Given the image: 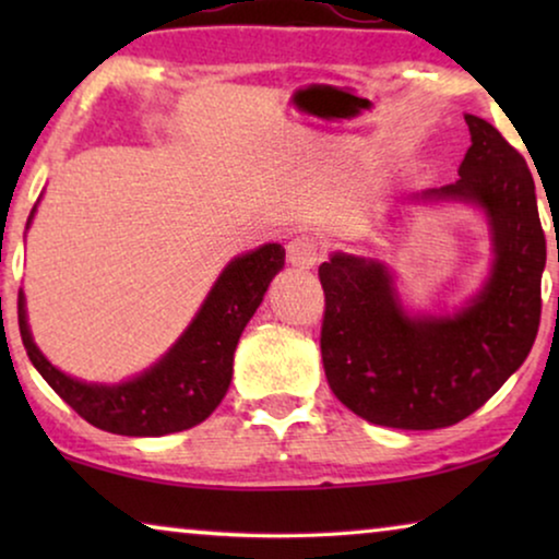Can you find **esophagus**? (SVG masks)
I'll use <instances>...</instances> for the list:
<instances>
[{
	"label": "esophagus",
	"mask_w": 559,
	"mask_h": 559,
	"mask_svg": "<svg viewBox=\"0 0 559 559\" xmlns=\"http://www.w3.org/2000/svg\"><path fill=\"white\" fill-rule=\"evenodd\" d=\"M323 257V243H320L316 236H295L293 241L287 243V259L289 264L300 266V270H312Z\"/></svg>",
	"instance_id": "34e87169"
}]
</instances>
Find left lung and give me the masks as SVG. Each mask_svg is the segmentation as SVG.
Masks as SVG:
<instances>
[{
  "label": "left lung",
  "instance_id": "1",
  "mask_svg": "<svg viewBox=\"0 0 559 559\" xmlns=\"http://www.w3.org/2000/svg\"><path fill=\"white\" fill-rule=\"evenodd\" d=\"M471 147L455 182L427 195L478 203L496 264L455 318H409L379 262L333 254L320 354L333 394L358 417L396 430H438L473 415L530 356L542 316L547 241L524 157L488 121L465 114Z\"/></svg>",
  "mask_w": 559,
  "mask_h": 559
}]
</instances>
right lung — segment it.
I'll use <instances>...</instances> for the list:
<instances>
[{"label": "right lung", "mask_w": 559, "mask_h": 559, "mask_svg": "<svg viewBox=\"0 0 559 559\" xmlns=\"http://www.w3.org/2000/svg\"><path fill=\"white\" fill-rule=\"evenodd\" d=\"M285 264L280 243L234 259L221 274L186 335L157 366L127 384H83L58 371L33 343L20 293V335L29 361L60 400L98 430L129 438H159L203 423L224 400L234 373V350L270 287Z\"/></svg>", "instance_id": "right-lung-1"}]
</instances>
